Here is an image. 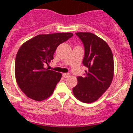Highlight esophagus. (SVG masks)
I'll return each mask as SVG.
<instances>
[{"mask_svg":"<svg viewBox=\"0 0 133 133\" xmlns=\"http://www.w3.org/2000/svg\"><path fill=\"white\" fill-rule=\"evenodd\" d=\"M70 76V74L69 73H63V77L64 78H68V77Z\"/></svg>","mask_w":133,"mask_h":133,"instance_id":"esophagus-1","label":"esophagus"}]
</instances>
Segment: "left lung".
Returning a JSON list of instances; mask_svg holds the SVG:
<instances>
[{"label":"left lung","instance_id":"left-lung-1","mask_svg":"<svg viewBox=\"0 0 133 133\" xmlns=\"http://www.w3.org/2000/svg\"><path fill=\"white\" fill-rule=\"evenodd\" d=\"M84 48L83 64L87 68L84 77H78L72 89L75 97L84 103L96 101L108 89L114 75L112 51L107 43L90 32H77Z\"/></svg>","mask_w":133,"mask_h":133}]
</instances>
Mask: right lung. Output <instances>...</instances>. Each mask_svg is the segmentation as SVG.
<instances>
[{
	"label": "right lung",
	"mask_w": 133,
	"mask_h": 133,
	"mask_svg": "<svg viewBox=\"0 0 133 133\" xmlns=\"http://www.w3.org/2000/svg\"><path fill=\"white\" fill-rule=\"evenodd\" d=\"M70 32L39 35L20 47L15 59V77L27 97L41 101L52 95L62 74L44 68L53 59L56 48L71 38Z\"/></svg>",
	"instance_id": "obj_1"
}]
</instances>
